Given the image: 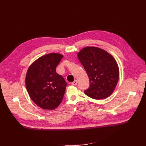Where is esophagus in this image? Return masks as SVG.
<instances>
[{
	"mask_svg": "<svg viewBox=\"0 0 146 146\" xmlns=\"http://www.w3.org/2000/svg\"><path fill=\"white\" fill-rule=\"evenodd\" d=\"M77 83H78V82H77V80H74L73 82H72V85H74V86H75V85H77Z\"/></svg>",
	"mask_w": 146,
	"mask_h": 146,
	"instance_id": "1",
	"label": "esophagus"
}]
</instances>
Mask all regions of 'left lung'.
I'll use <instances>...</instances> for the list:
<instances>
[{"label":"left lung","instance_id":"left-lung-1","mask_svg":"<svg viewBox=\"0 0 146 146\" xmlns=\"http://www.w3.org/2000/svg\"><path fill=\"white\" fill-rule=\"evenodd\" d=\"M78 57L86 72L90 81L85 94L94 99L109 97L115 88L119 77L116 60L109 52L96 47H86Z\"/></svg>","mask_w":146,"mask_h":146}]
</instances>
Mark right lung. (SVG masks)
Wrapping results in <instances>:
<instances>
[{"mask_svg": "<svg viewBox=\"0 0 146 146\" xmlns=\"http://www.w3.org/2000/svg\"><path fill=\"white\" fill-rule=\"evenodd\" d=\"M63 55L50 53L35 60L29 67L25 85L32 101L43 110H53L60 104L67 83L56 68Z\"/></svg>", "mask_w": 146, "mask_h": 146, "instance_id": "add662e5", "label": "right lung"}]
</instances>
